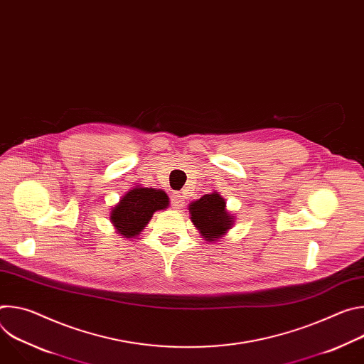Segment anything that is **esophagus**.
Wrapping results in <instances>:
<instances>
[{
  "label": "esophagus",
  "mask_w": 364,
  "mask_h": 364,
  "mask_svg": "<svg viewBox=\"0 0 364 364\" xmlns=\"http://www.w3.org/2000/svg\"><path fill=\"white\" fill-rule=\"evenodd\" d=\"M171 204L174 209H180V207L184 205V198H183V194L181 193H174L173 197H171Z\"/></svg>",
  "instance_id": "1"
}]
</instances>
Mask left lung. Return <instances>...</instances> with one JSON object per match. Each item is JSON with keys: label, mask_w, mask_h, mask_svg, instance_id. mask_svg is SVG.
<instances>
[{"label": "left lung", "mask_w": 364, "mask_h": 364, "mask_svg": "<svg viewBox=\"0 0 364 364\" xmlns=\"http://www.w3.org/2000/svg\"><path fill=\"white\" fill-rule=\"evenodd\" d=\"M191 222L200 235L209 242L223 237L233 226V216L226 210V200L218 193L204 194L188 204Z\"/></svg>", "instance_id": "8db88e82"}]
</instances>
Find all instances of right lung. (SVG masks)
I'll return each mask as SVG.
<instances>
[{
  "mask_svg": "<svg viewBox=\"0 0 364 364\" xmlns=\"http://www.w3.org/2000/svg\"><path fill=\"white\" fill-rule=\"evenodd\" d=\"M170 198L163 190L136 186L127 191L111 212V222L124 237H135L148 225L152 215L166 210Z\"/></svg>",
  "mask_w": 364,
  "mask_h": 364,
  "instance_id": "obj_1",
  "label": "right lung"
}]
</instances>
